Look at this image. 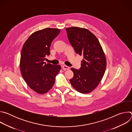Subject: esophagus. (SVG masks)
Here are the masks:
<instances>
[{
  "label": "esophagus",
  "instance_id": "esophagus-1",
  "mask_svg": "<svg viewBox=\"0 0 132 132\" xmlns=\"http://www.w3.org/2000/svg\"><path fill=\"white\" fill-rule=\"evenodd\" d=\"M62 68H63V70H69V67L68 66H66V65H64V66H63Z\"/></svg>",
  "mask_w": 132,
  "mask_h": 132
}]
</instances>
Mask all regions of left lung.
<instances>
[{
  "label": "left lung",
  "mask_w": 132,
  "mask_h": 132,
  "mask_svg": "<svg viewBox=\"0 0 132 132\" xmlns=\"http://www.w3.org/2000/svg\"><path fill=\"white\" fill-rule=\"evenodd\" d=\"M66 30L75 52L84 56L79 70L71 68L73 77L70 79V84L78 92L89 93L96 88L104 76L105 54L97 37L88 29L73 27Z\"/></svg>",
  "instance_id": "left-lung-1"
}]
</instances>
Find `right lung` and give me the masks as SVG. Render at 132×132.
<instances>
[{
	"instance_id": "obj_1",
	"label": "right lung",
	"mask_w": 132,
	"mask_h": 132,
	"mask_svg": "<svg viewBox=\"0 0 132 132\" xmlns=\"http://www.w3.org/2000/svg\"><path fill=\"white\" fill-rule=\"evenodd\" d=\"M61 29L45 28L33 33L24 43L21 53L20 67L22 76L28 86L39 94L51 90L55 77L61 69L60 65L46 64L50 47Z\"/></svg>"
}]
</instances>
